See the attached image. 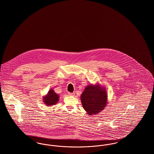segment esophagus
<instances>
[{
  "label": "esophagus",
  "mask_w": 154,
  "mask_h": 154,
  "mask_svg": "<svg viewBox=\"0 0 154 154\" xmlns=\"http://www.w3.org/2000/svg\"><path fill=\"white\" fill-rule=\"evenodd\" d=\"M68 95L69 96H74V93H70V92H69V93H68Z\"/></svg>",
  "instance_id": "obj_1"
}]
</instances>
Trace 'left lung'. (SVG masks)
Returning <instances> with one entry per match:
<instances>
[{
  "mask_svg": "<svg viewBox=\"0 0 154 154\" xmlns=\"http://www.w3.org/2000/svg\"><path fill=\"white\" fill-rule=\"evenodd\" d=\"M81 100L88 115L97 114L106 106L107 95L106 89L99 84L88 85L81 95Z\"/></svg>",
  "mask_w": 154,
  "mask_h": 154,
  "instance_id": "obj_1",
  "label": "left lung"
}]
</instances>
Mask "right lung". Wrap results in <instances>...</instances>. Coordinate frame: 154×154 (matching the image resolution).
<instances>
[{
	"label": "right lung",
	"mask_w": 154,
	"mask_h": 154,
	"mask_svg": "<svg viewBox=\"0 0 154 154\" xmlns=\"http://www.w3.org/2000/svg\"><path fill=\"white\" fill-rule=\"evenodd\" d=\"M58 95L53 89H50L47 95L43 97V102L47 106H52L55 104L59 100Z\"/></svg>",
	"instance_id": "1"
}]
</instances>
